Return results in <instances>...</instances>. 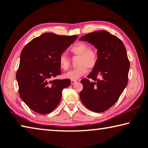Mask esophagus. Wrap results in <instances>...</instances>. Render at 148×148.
Masks as SVG:
<instances>
[{"label": "esophagus", "mask_w": 148, "mask_h": 148, "mask_svg": "<svg viewBox=\"0 0 148 148\" xmlns=\"http://www.w3.org/2000/svg\"><path fill=\"white\" fill-rule=\"evenodd\" d=\"M76 82H77L76 80H71V84H72V85H74V84H76Z\"/></svg>", "instance_id": "obj_1"}]
</instances>
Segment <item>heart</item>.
<instances>
[{"label": "heart", "mask_w": 148, "mask_h": 148, "mask_svg": "<svg viewBox=\"0 0 148 148\" xmlns=\"http://www.w3.org/2000/svg\"><path fill=\"white\" fill-rule=\"evenodd\" d=\"M71 51L75 56H78L77 64L78 67L72 69L64 74V77L72 80H76L86 74L87 67L92 69L97 64L98 56L95 49L90 48L89 46L84 42H79L72 46ZM59 66L62 70H67L69 66V60L64 53H62L59 57Z\"/></svg>", "instance_id": "obj_1"}]
</instances>
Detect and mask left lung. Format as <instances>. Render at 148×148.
I'll return each mask as SVG.
<instances>
[{"instance_id":"8db88e82","label":"left lung","mask_w":148,"mask_h":148,"mask_svg":"<svg viewBox=\"0 0 148 148\" xmlns=\"http://www.w3.org/2000/svg\"><path fill=\"white\" fill-rule=\"evenodd\" d=\"M97 49V64L87 77L81 80L79 97L84 106L95 112H102L116 103L127 86L130 63L124 44L106 31L89 33L80 38ZM99 77V79H97Z\"/></svg>"}]
</instances>
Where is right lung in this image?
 <instances>
[{
  "label": "right lung",
  "instance_id": "obj_1",
  "mask_svg": "<svg viewBox=\"0 0 148 148\" xmlns=\"http://www.w3.org/2000/svg\"><path fill=\"white\" fill-rule=\"evenodd\" d=\"M77 37L46 32L32 39L22 49L16 74L19 93L35 112H51L61 101L62 89L71 85L69 79H50L61 74L59 57Z\"/></svg>",
  "mask_w": 148,
  "mask_h": 148
}]
</instances>
